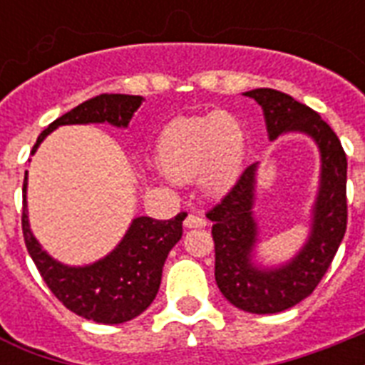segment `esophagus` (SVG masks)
<instances>
[{
    "mask_svg": "<svg viewBox=\"0 0 365 365\" xmlns=\"http://www.w3.org/2000/svg\"><path fill=\"white\" fill-rule=\"evenodd\" d=\"M183 225H185L187 229H199V227H205L206 220L202 214H195V212H191V214H187V217H185Z\"/></svg>",
    "mask_w": 365,
    "mask_h": 365,
    "instance_id": "obj_1",
    "label": "esophagus"
}]
</instances>
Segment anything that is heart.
Wrapping results in <instances>:
<instances>
[{
	"mask_svg": "<svg viewBox=\"0 0 365 365\" xmlns=\"http://www.w3.org/2000/svg\"><path fill=\"white\" fill-rule=\"evenodd\" d=\"M157 160L166 176L185 182L199 174L212 197L225 195L239 180L244 160V128L225 111L178 117L160 132Z\"/></svg>",
	"mask_w": 365,
	"mask_h": 365,
	"instance_id": "b5f03b06",
	"label": "heart"
}]
</instances>
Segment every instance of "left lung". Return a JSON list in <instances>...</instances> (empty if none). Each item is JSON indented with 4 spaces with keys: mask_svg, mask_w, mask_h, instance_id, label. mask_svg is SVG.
Returning <instances> with one entry per match:
<instances>
[{
    "mask_svg": "<svg viewBox=\"0 0 365 365\" xmlns=\"http://www.w3.org/2000/svg\"><path fill=\"white\" fill-rule=\"evenodd\" d=\"M263 110L267 134L274 142L288 132L312 138L320 151V182L311 210V231L289 261L265 267L255 263L259 227L254 217L257 163L240 174L233 189L206 217L214 222L216 282L223 297L254 314H274L314 292L331 265L346 231V155L317 111L274 88L244 93Z\"/></svg>",
    "mask_w": 365,
    "mask_h": 365,
    "instance_id": "8db88e82",
    "label": "left lung"
}]
</instances>
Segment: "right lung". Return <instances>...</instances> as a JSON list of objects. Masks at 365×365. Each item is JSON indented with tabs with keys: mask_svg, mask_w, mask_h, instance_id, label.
I'll list each match as a JSON object with an SVG mask.
<instances>
[{
	"mask_svg": "<svg viewBox=\"0 0 365 365\" xmlns=\"http://www.w3.org/2000/svg\"><path fill=\"white\" fill-rule=\"evenodd\" d=\"M142 102V96L130 94H100L87 100L51 123L39 134L31 155L54 128L62 125L110 123L117 128H126ZM26 191L28 170L22 185V233L26 248L45 284L66 309L93 322L123 324L142 314L153 303L168 252L182 239V222L187 216L185 212L168 222L148 216L134 217L121 242L106 257L91 265H64L48 255L31 233Z\"/></svg>",
	"mask_w": 365,
	"mask_h": 365,
	"instance_id": "1",
	"label": "right lung"
}]
</instances>
